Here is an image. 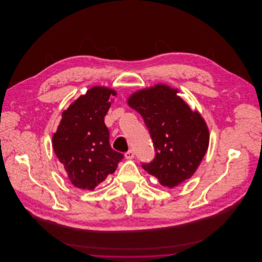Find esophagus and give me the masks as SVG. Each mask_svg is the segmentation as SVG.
Instances as JSON below:
<instances>
[{"instance_id": "1", "label": "esophagus", "mask_w": 262, "mask_h": 262, "mask_svg": "<svg viewBox=\"0 0 262 262\" xmlns=\"http://www.w3.org/2000/svg\"><path fill=\"white\" fill-rule=\"evenodd\" d=\"M126 159H133L134 158V151L132 149H129L126 154H125Z\"/></svg>"}]
</instances>
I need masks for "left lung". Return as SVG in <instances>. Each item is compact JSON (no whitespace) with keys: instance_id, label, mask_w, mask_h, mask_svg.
Here are the masks:
<instances>
[{"instance_id":"left-lung-1","label":"left lung","mask_w":262,"mask_h":262,"mask_svg":"<svg viewBox=\"0 0 262 262\" xmlns=\"http://www.w3.org/2000/svg\"><path fill=\"white\" fill-rule=\"evenodd\" d=\"M178 93L166 84H156L128 99L129 106L142 117L156 150L154 160L141 166L168 188L194 174L210 141L204 120Z\"/></svg>"}]
</instances>
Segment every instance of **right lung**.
I'll return each instance as SVG.
<instances>
[{"mask_svg": "<svg viewBox=\"0 0 262 262\" xmlns=\"http://www.w3.org/2000/svg\"><path fill=\"white\" fill-rule=\"evenodd\" d=\"M116 91L93 86L63 112L52 136V147L71 184L94 190L116 171L124 155L110 144V131L104 123Z\"/></svg>", "mask_w": 262, "mask_h": 262, "instance_id": "right-lung-1", "label": "right lung"}]
</instances>
